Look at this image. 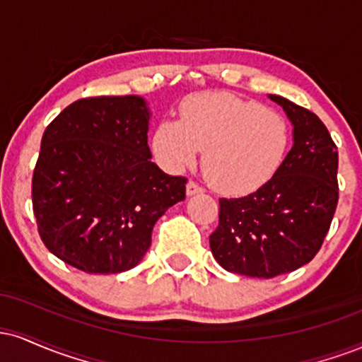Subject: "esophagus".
Instances as JSON below:
<instances>
[{
  "label": "esophagus",
  "instance_id": "34e87169",
  "mask_svg": "<svg viewBox=\"0 0 362 362\" xmlns=\"http://www.w3.org/2000/svg\"><path fill=\"white\" fill-rule=\"evenodd\" d=\"M202 192H204V189H202L197 182L189 180V184H187V195H195V194H202Z\"/></svg>",
  "mask_w": 362,
  "mask_h": 362
}]
</instances>
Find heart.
I'll list each match as a JSON object with an SVG mask.
<instances>
[{"label":"heart","instance_id":"1","mask_svg":"<svg viewBox=\"0 0 362 362\" xmlns=\"http://www.w3.org/2000/svg\"><path fill=\"white\" fill-rule=\"evenodd\" d=\"M291 131L279 112L226 91L187 98L180 120H163L151 149L168 170L192 167L199 151L202 173L223 194H248L267 184L284 161Z\"/></svg>","mask_w":362,"mask_h":362}]
</instances>
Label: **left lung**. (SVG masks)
I'll return each instance as SVG.
<instances>
[{
  "label": "left lung",
  "instance_id": "obj_1",
  "mask_svg": "<svg viewBox=\"0 0 362 362\" xmlns=\"http://www.w3.org/2000/svg\"><path fill=\"white\" fill-rule=\"evenodd\" d=\"M293 124V148L267 184L240 199H219L209 236L228 272L271 277L293 272L317 255L339 201L337 146L313 112L269 95Z\"/></svg>",
  "mask_w": 362,
  "mask_h": 362
}]
</instances>
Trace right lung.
<instances>
[{
	"instance_id": "right-lung-1",
	"label": "right lung",
	"mask_w": 362,
	"mask_h": 362,
	"mask_svg": "<svg viewBox=\"0 0 362 362\" xmlns=\"http://www.w3.org/2000/svg\"><path fill=\"white\" fill-rule=\"evenodd\" d=\"M143 97H91L66 107L40 143L32 206L49 252L88 274L136 267L153 226L185 199V177L151 161Z\"/></svg>"
}]
</instances>
